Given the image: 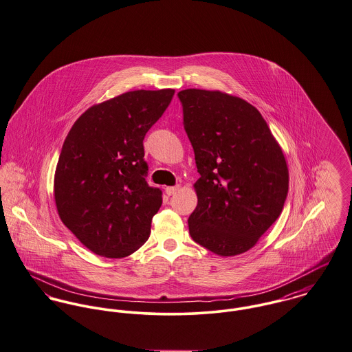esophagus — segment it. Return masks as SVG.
I'll list each match as a JSON object with an SVG mask.
<instances>
[{"instance_id": "esophagus-1", "label": "esophagus", "mask_w": 352, "mask_h": 352, "mask_svg": "<svg viewBox=\"0 0 352 352\" xmlns=\"http://www.w3.org/2000/svg\"><path fill=\"white\" fill-rule=\"evenodd\" d=\"M180 190V186H175V187H166L165 188V193L168 195V196H172V195H175L176 192Z\"/></svg>"}]
</instances>
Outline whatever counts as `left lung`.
Returning a JSON list of instances; mask_svg holds the SVG:
<instances>
[{"label": "left lung", "mask_w": 352, "mask_h": 352, "mask_svg": "<svg viewBox=\"0 0 352 352\" xmlns=\"http://www.w3.org/2000/svg\"><path fill=\"white\" fill-rule=\"evenodd\" d=\"M199 180L192 239L222 256L250 250L280 217L289 172L283 149L253 104L222 91L179 94Z\"/></svg>", "instance_id": "1"}]
</instances>
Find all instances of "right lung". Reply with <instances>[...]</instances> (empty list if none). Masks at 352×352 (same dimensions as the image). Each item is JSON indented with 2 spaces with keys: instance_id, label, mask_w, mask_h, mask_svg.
Masks as SVG:
<instances>
[{
  "instance_id": "obj_1",
  "label": "right lung",
  "mask_w": 352,
  "mask_h": 352,
  "mask_svg": "<svg viewBox=\"0 0 352 352\" xmlns=\"http://www.w3.org/2000/svg\"><path fill=\"white\" fill-rule=\"evenodd\" d=\"M173 94L135 90L94 104L64 140L54 182L58 214L98 256H130L149 238L162 192L145 180L142 141Z\"/></svg>"
}]
</instances>
